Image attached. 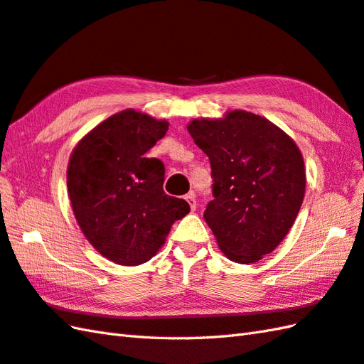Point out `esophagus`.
Returning a JSON list of instances; mask_svg holds the SVG:
<instances>
[{"label":"esophagus","mask_w":364,"mask_h":364,"mask_svg":"<svg viewBox=\"0 0 364 364\" xmlns=\"http://www.w3.org/2000/svg\"><path fill=\"white\" fill-rule=\"evenodd\" d=\"M186 201H188L189 203V205H191V209L192 210H196V208H197V201H196V192H189V193H186Z\"/></svg>","instance_id":"34e87169"}]
</instances>
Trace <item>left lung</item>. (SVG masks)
Returning <instances> with one entry per match:
<instances>
[{"label": "left lung", "instance_id": "left-lung-1", "mask_svg": "<svg viewBox=\"0 0 364 364\" xmlns=\"http://www.w3.org/2000/svg\"><path fill=\"white\" fill-rule=\"evenodd\" d=\"M188 132L213 168L214 200L205 220L218 248L232 262L255 264L298 217L307 181L299 147L267 117L245 109L192 119Z\"/></svg>", "mask_w": 364, "mask_h": 364}]
</instances>
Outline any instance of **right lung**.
<instances>
[{
  "label": "right lung",
  "instance_id": "1",
  "mask_svg": "<svg viewBox=\"0 0 364 364\" xmlns=\"http://www.w3.org/2000/svg\"><path fill=\"white\" fill-rule=\"evenodd\" d=\"M167 130L166 119L127 108L90 130L70 156L66 186L75 220L117 265L150 260L191 210L183 198L166 196L163 163L146 158Z\"/></svg>",
  "mask_w": 364,
  "mask_h": 364
}]
</instances>
